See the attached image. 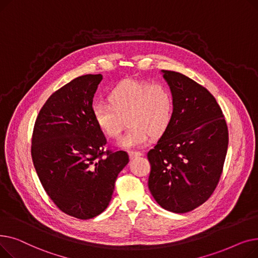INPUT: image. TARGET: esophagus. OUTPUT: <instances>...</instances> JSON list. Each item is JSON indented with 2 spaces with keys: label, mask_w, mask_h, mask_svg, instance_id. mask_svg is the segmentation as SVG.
Wrapping results in <instances>:
<instances>
[{
  "label": "esophagus",
  "mask_w": 258,
  "mask_h": 258,
  "mask_svg": "<svg viewBox=\"0 0 258 258\" xmlns=\"http://www.w3.org/2000/svg\"><path fill=\"white\" fill-rule=\"evenodd\" d=\"M140 156H142V153H140V152H130V158L131 159L137 158V157H140Z\"/></svg>",
  "instance_id": "34e87169"
}]
</instances>
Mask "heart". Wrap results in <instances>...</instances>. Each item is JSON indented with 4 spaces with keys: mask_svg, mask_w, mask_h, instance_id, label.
I'll return each instance as SVG.
<instances>
[{
    "mask_svg": "<svg viewBox=\"0 0 258 258\" xmlns=\"http://www.w3.org/2000/svg\"><path fill=\"white\" fill-rule=\"evenodd\" d=\"M106 103H95V123L108 138H118L125 126L130 128L119 140L124 148L144 146L150 136L160 137L168 128L173 115L170 90L161 84L127 79L108 94Z\"/></svg>",
    "mask_w": 258,
    "mask_h": 258,
    "instance_id": "obj_1",
    "label": "heart"
}]
</instances>
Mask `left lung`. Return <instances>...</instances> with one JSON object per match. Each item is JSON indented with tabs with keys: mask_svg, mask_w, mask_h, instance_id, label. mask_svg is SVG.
I'll list each match as a JSON object with an SVG mask.
<instances>
[{
	"mask_svg": "<svg viewBox=\"0 0 258 258\" xmlns=\"http://www.w3.org/2000/svg\"><path fill=\"white\" fill-rule=\"evenodd\" d=\"M173 97L170 124L153 150L148 188L174 213L191 211L213 194L228 150V127L213 95L181 73L163 70Z\"/></svg>",
	"mask_w": 258,
	"mask_h": 258,
	"instance_id": "8db88e82",
	"label": "left lung"
}]
</instances>
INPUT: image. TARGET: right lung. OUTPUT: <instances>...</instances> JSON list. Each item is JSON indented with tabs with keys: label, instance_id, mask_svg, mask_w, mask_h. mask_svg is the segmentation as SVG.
Here are the masks:
<instances>
[{
	"label": "right lung",
	"instance_id": "add662e5",
	"mask_svg": "<svg viewBox=\"0 0 258 258\" xmlns=\"http://www.w3.org/2000/svg\"><path fill=\"white\" fill-rule=\"evenodd\" d=\"M101 74L79 76L48 98L32 134L31 157L45 191L59 210L89 220L105 210L126 152H104L106 139L93 118Z\"/></svg>",
	"mask_w": 258,
	"mask_h": 258
}]
</instances>
